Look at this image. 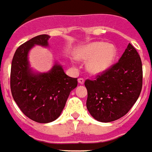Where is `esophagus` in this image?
Returning <instances> with one entry per match:
<instances>
[{
	"label": "esophagus",
	"mask_w": 152,
	"mask_h": 152,
	"mask_svg": "<svg viewBox=\"0 0 152 152\" xmlns=\"http://www.w3.org/2000/svg\"><path fill=\"white\" fill-rule=\"evenodd\" d=\"M78 82H79L80 85H83V84L85 83V80L83 79V78H79V79H78Z\"/></svg>",
	"instance_id": "1"
}]
</instances>
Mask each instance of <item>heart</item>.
<instances>
[{
    "mask_svg": "<svg viewBox=\"0 0 152 152\" xmlns=\"http://www.w3.org/2000/svg\"><path fill=\"white\" fill-rule=\"evenodd\" d=\"M117 56L113 45L103 42H96L78 48L76 57L81 60H88L87 68L91 73L104 72L113 64Z\"/></svg>",
    "mask_w": 152,
    "mask_h": 152,
    "instance_id": "b5f03b06",
    "label": "heart"
}]
</instances>
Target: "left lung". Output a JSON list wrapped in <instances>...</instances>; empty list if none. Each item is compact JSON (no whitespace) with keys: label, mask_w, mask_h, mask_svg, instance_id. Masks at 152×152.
<instances>
[{"label":"left lung","mask_w":152,"mask_h":152,"mask_svg":"<svg viewBox=\"0 0 152 152\" xmlns=\"http://www.w3.org/2000/svg\"><path fill=\"white\" fill-rule=\"evenodd\" d=\"M85 85L87 109L96 120L110 122L126 115L142 90V61L135 48L129 43L118 63Z\"/></svg>","instance_id":"left-lung-1"}]
</instances>
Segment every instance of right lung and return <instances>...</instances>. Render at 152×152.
Segmentation results:
<instances>
[{
	"instance_id": "right-lung-1",
	"label": "right lung",
	"mask_w": 152,
	"mask_h": 152,
	"mask_svg": "<svg viewBox=\"0 0 152 152\" xmlns=\"http://www.w3.org/2000/svg\"><path fill=\"white\" fill-rule=\"evenodd\" d=\"M50 37L41 34L26 42L13 56L10 88L17 104L25 115L39 123L58 118L65 106L71 91L77 86V78L67 76L56 64L47 73L34 74L30 71L27 55L34 45L47 47Z\"/></svg>"
}]
</instances>
